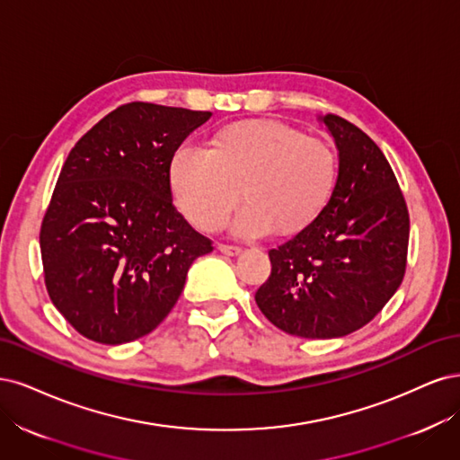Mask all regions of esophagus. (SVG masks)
Here are the masks:
<instances>
[{
    "label": "esophagus",
    "mask_w": 460,
    "mask_h": 460,
    "mask_svg": "<svg viewBox=\"0 0 460 460\" xmlns=\"http://www.w3.org/2000/svg\"><path fill=\"white\" fill-rule=\"evenodd\" d=\"M217 250L221 252V254H226V256L241 254V246H233V244H217Z\"/></svg>",
    "instance_id": "34e87169"
}]
</instances>
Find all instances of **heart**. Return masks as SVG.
Instances as JSON below:
<instances>
[{
  "mask_svg": "<svg viewBox=\"0 0 460 460\" xmlns=\"http://www.w3.org/2000/svg\"><path fill=\"white\" fill-rule=\"evenodd\" d=\"M336 175L331 145L273 120L227 126L214 149L185 143L170 162L177 210L202 231L224 224L241 195L250 200L231 224L239 236L309 226L329 204Z\"/></svg>",
  "mask_w": 460,
  "mask_h": 460,
  "instance_id": "obj_1",
  "label": "heart"
}]
</instances>
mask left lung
Returning a JSON list of instances; mask_svg holds the SVG:
<instances>
[{
  "mask_svg": "<svg viewBox=\"0 0 460 460\" xmlns=\"http://www.w3.org/2000/svg\"><path fill=\"white\" fill-rule=\"evenodd\" d=\"M338 149V180L324 210L270 250L271 275L256 292L277 329L340 338L373 321L405 275L409 212L378 145L336 114L319 116Z\"/></svg>",
  "mask_w": 460,
  "mask_h": 460,
  "instance_id": "obj_1",
  "label": "left lung"
}]
</instances>
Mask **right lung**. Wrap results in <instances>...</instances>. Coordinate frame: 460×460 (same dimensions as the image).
<instances>
[{
  "label": "right lung",
  "mask_w": 460,
  "mask_h": 460,
  "mask_svg": "<svg viewBox=\"0 0 460 460\" xmlns=\"http://www.w3.org/2000/svg\"><path fill=\"white\" fill-rule=\"evenodd\" d=\"M212 112L128 102L74 145L43 216L53 305L82 336L118 346L155 331L212 241L175 210L170 162Z\"/></svg>",
  "instance_id": "add662e5"
}]
</instances>
